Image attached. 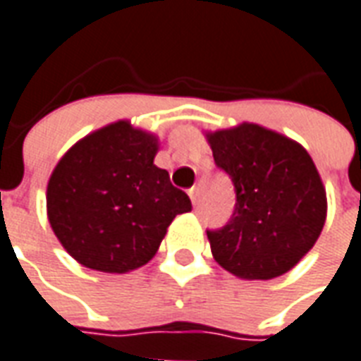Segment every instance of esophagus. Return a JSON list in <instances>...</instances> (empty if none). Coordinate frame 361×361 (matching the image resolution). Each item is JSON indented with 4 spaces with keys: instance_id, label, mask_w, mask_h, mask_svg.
Masks as SVG:
<instances>
[{
    "instance_id": "esophagus-1",
    "label": "esophagus",
    "mask_w": 361,
    "mask_h": 361,
    "mask_svg": "<svg viewBox=\"0 0 361 361\" xmlns=\"http://www.w3.org/2000/svg\"><path fill=\"white\" fill-rule=\"evenodd\" d=\"M189 197H191L192 204L197 206V204H198V195H197V189H195V187H192V189H189Z\"/></svg>"
}]
</instances>
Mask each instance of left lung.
Masks as SVG:
<instances>
[{
    "mask_svg": "<svg viewBox=\"0 0 361 361\" xmlns=\"http://www.w3.org/2000/svg\"><path fill=\"white\" fill-rule=\"evenodd\" d=\"M215 166L232 180L231 219L208 232L212 255L241 279H274L319 240L326 191L300 144L258 125L208 135Z\"/></svg>",
    "mask_w": 361,
    "mask_h": 361,
    "instance_id": "obj_1",
    "label": "left lung"
}]
</instances>
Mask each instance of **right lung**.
Returning <instances> with one entry per match:
<instances>
[{"label":"right lung","instance_id":"right-lung-1","mask_svg":"<svg viewBox=\"0 0 361 361\" xmlns=\"http://www.w3.org/2000/svg\"><path fill=\"white\" fill-rule=\"evenodd\" d=\"M155 136L118 121L71 147L47 191L48 221L86 268L125 274L149 262L191 198L157 169Z\"/></svg>","mask_w":361,"mask_h":361}]
</instances>
